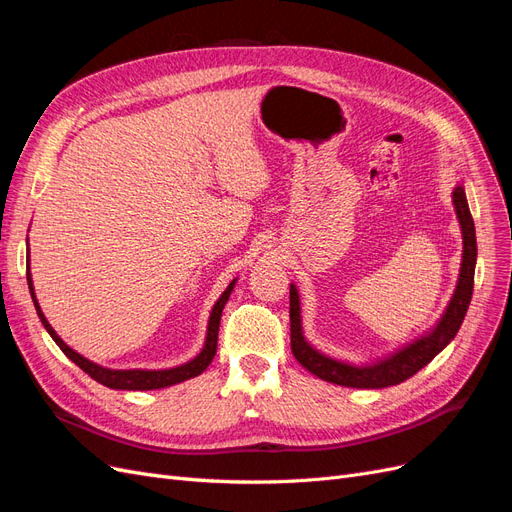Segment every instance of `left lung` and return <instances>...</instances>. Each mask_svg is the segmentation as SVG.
Wrapping results in <instances>:
<instances>
[{
  "instance_id": "left-lung-1",
  "label": "left lung",
  "mask_w": 512,
  "mask_h": 512,
  "mask_svg": "<svg viewBox=\"0 0 512 512\" xmlns=\"http://www.w3.org/2000/svg\"><path fill=\"white\" fill-rule=\"evenodd\" d=\"M453 203L457 209V218L463 232V260L457 290L451 299V305L446 307L440 324L427 337L418 339L412 346L397 352L384 363L371 367H352L346 363H337L329 356L316 352L309 346L301 333V309H299V294L297 288L290 284V348L294 359H297L307 371L314 376L339 384L352 386V389H384L412 378L418 369H423L433 356L442 352L451 339L457 335L463 318H466L468 305L474 290V267H476V230L474 220L468 207L463 188H455Z\"/></svg>"
}]
</instances>
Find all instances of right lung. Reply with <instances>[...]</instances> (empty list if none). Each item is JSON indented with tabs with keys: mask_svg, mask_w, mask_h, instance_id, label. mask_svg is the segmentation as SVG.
Wrapping results in <instances>:
<instances>
[{
	"mask_svg": "<svg viewBox=\"0 0 512 512\" xmlns=\"http://www.w3.org/2000/svg\"><path fill=\"white\" fill-rule=\"evenodd\" d=\"M27 284H29V292L34 294V286H32V277H29L27 273ZM232 286H235V282H232L222 297L218 299V303H215L213 312H211V318H209V331H207V342H205V348L203 352H200L194 361L185 363L181 367H175V369H162V371H143V369H128V371H115V369H104L96 363H91L87 359H83L81 354H76L72 348H68L64 342H61V337L53 331V327L49 322H46L42 309L36 301V294H34V305H36V312L44 324V329L49 331V335L55 339V344L61 348V352H64L70 361H74L76 365H79L85 374H89L91 378H94L96 382L108 386V389H117V391H151V389H164V386H170V384H177V382H183V380H190L198 374H203V371L209 367V363L213 361L215 356V350H218V331H220V318H222V309L230 297L232 292Z\"/></svg>",
	"mask_w": 512,
	"mask_h": 512,
	"instance_id": "obj_1",
	"label": "right lung"
}]
</instances>
